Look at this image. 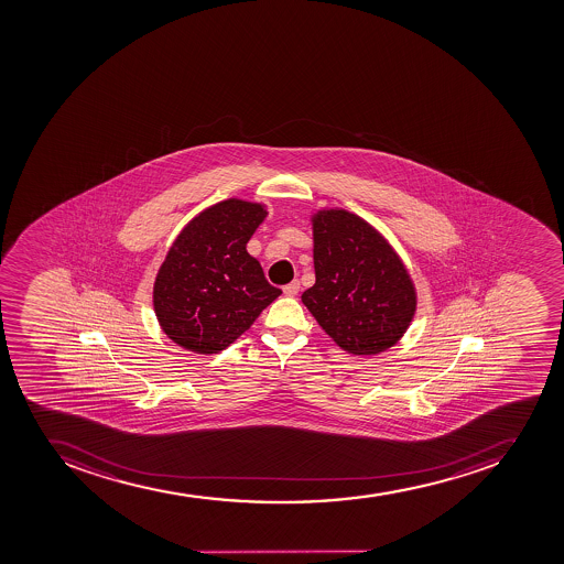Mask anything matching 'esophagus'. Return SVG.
<instances>
[{
    "mask_svg": "<svg viewBox=\"0 0 564 564\" xmlns=\"http://www.w3.org/2000/svg\"><path fill=\"white\" fill-rule=\"evenodd\" d=\"M301 283L300 281L295 280L292 281V283L284 284L283 292L286 295H297L300 294Z\"/></svg>",
    "mask_w": 564,
    "mask_h": 564,
    "instance_id": "34e87169",
    "label": "esophagus"
}]
</instances>
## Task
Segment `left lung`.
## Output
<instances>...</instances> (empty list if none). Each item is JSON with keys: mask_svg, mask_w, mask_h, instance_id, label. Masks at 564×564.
I'll return each instance as SVG.
<instances>
[{"mask_svg": "<svg viewBox=\"0 0 564 564\" xmlns=\"http://www.w3.org/2000/svg\"><path fill=\"white\" fill-rule=\"evenodd\" d=\"M315 284L301 295L324 332L354 355L397 345L416 310L408 270L388 241L348 210L314 216Z\"/></svg>", "mask_w": 564, "mask_h": 564, "instance_id": "obj_1", "label": "left lung"}]
</instances>
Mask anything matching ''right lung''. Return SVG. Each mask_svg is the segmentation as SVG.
Instances as JSON below:
<instances>
[{"label": "right lung", "mask_w": 564, "mask_h": 564, "mask_svg": "<svg viewBox=\"0 0 564 564\" xmlns=\"http://www.w3.org/2000/svg\"><path fill=\"white\" fill-rule=\"evenodd\" d=\"M267 216L263 205L225 199L185 225L160 267L153 304L176 345L218 354L281 294L247 243Z\"/></svg>", "instance_id": "right-lung-1"}]
</instances>
